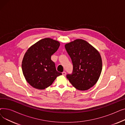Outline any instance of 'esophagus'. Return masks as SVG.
<instances>
[{
  "label": "esophagus",
  "instance_id": "34e87169",
  "mask_svg": "<svg viewBox=\"0 0 125 125\" xmlns=\"http://www.w3.org/2000/svg\"><path fill=\"white\" fill-rule=\"evenodd\" d=\"M62 73V75H66V72H65V71H63Z\"/></svg>",
  "mask_w": 125,
  "mask_h": 125
}]
</instances>
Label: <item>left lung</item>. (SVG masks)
Segmentation results:
<instances>
[{"label":"left lung","instance_id":"8db88e82","mask_svg":"<svg viewBox=\"0 0 125 125\" xmlns=\"http://www.w3.org/2000/svg\"><path fill=\"white\" fill-rule=\"evenodd\" d=\"M65 47L73 64V73L66 75L70 83L81 91L94 86L99 79L102 68L99 52L81 39L66 44Z\"/></svg>","mask_w":125,"mask_h":125}]
</instances>
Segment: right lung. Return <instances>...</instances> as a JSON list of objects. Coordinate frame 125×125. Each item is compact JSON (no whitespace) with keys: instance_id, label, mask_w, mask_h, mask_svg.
Returning a JSON list of instances; mask_svg holds the SVG:
<instances>
[{"instance_id":"right-lung-1","label":"right lung","mask_w":125,"mask_h":125,"mask_svg":"<svg viewBox=\"0 0 125 125\" xmlns=\"http://www.w3.org/2000/svg\"><path fill=\"white\" fill-rule=\"evenodd\" d=\"M60 43L50 38L39 41L27 50L23 58L22 68L26 80L32 87L43 90L62 74L56 70L51 56L58 50Z\"/></svg>"}]
</instances>
